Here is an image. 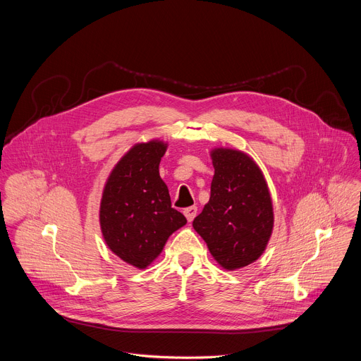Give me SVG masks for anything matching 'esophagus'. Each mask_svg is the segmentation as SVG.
Returning a JSON list of instances; mask_svg holds the SVG:
<instances>
[{
    "label": "esophagus",
    "mask_w": 361,
    "mask_h": 361,
    "mask_svg": "<svg viewBox=\"0 0 361 361\" xmlns=\"http://www.w3.org/2000/svg\"><path fill=\"white\" fill-rule=\"evenodd\" d=\"M184 216L188 220V223H191L194 220V217L197 216V207H195V205H191V207L185 209L184 210Z\"/></svg>",
    "instance_id": "esophagus-1"
}]
</instances>
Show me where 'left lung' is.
<instances>
[{"label": "left lung", "mask_w": 361, "mask_h": 361, "mask_svg": "<svg viewBox=\"0 0 361 361\" xmlns=\"http://www.w3.org/2000/svg\"><path fill=\"white\" fill-rule=\"evenodd\" d=\"M212 160L210 200L192 227L223 269L237 270L264 252L273 233V202L262 170L245 152L214 148Z\"/></svg>", "instance_id": "left-lung-1"}]
</instances>
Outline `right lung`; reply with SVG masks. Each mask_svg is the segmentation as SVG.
<instances>
[{
	"label": "right lung",
	"instance_id": "right-lung-1",
	"mask_svg": "<svg viewBox=\"0 0 361 361\" xmlns=\"http://www.w3.org/2000/svg\"><path fill=\"white\" fill-rule=\"evenodd\" d=\"M167 144L159 140L133 145L107 178L99 204V226L109 248L137 269L157 259L185 217L171 207L159 166Z\"/></svg>",
	"mask_w": 361,
	"mask_h": 361
}]
</instances>
